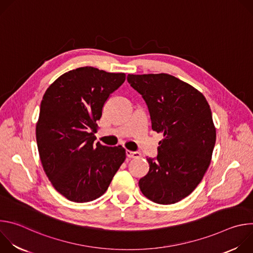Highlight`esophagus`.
I'll list each match as a JSON object with an SVG mask.
<instances>
[{"instance_id": "34e87169", "label": "esophagus", "mask_w": 253, "mask_h": 253, "mask_svg": "<svg viewBox=\"0 0 253 253\" xmlns=\"http://www.w3.org/2000/svg\"><path fill=\"white\" fill-rule=\"evenodd\" d=\"M126 155L128 158H140L141 154L139 152H134L131 150H126Z\"/></svg>"}]
</instances>
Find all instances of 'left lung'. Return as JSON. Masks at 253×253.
Wrapping results in <instances>:
<instances>
[{"mask_svg":"<svg viewBox=\"0 0 253 253\" xmlns=\"http://www.w3.org/2000/svg\"><path fill=\"white\" fill-rule=\"evenodd\" d=\"M127 80L145 100L153 131L164 136L157 157L147 158L140 190L155 203H176L197 187L210 165L216 130L209 104L197 89L169 74H129Z\"/></svg>","mask_w":253,"mask_h":253,"instance_id":"left-lung-1","label":"left lung"}]
</instances>
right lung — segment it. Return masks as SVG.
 Returning <instances> with one entry per match:
<instances>
[{
    "mask_svg": "<svg viewBox=\"0 0 253 253\" xmlns=\"http://www.w3.org/2000/svg\"><path fill=\"white\" fill-rule=\"evenodd\" d=\"M125 79L124 73L81 67L60 76L43 96L36 125L40 159L54 188L70 201L103 195L126 159L121 145L94 144L103 106Z\"/></svg>",
    "mask_w": 253,
    "mask_h": 253,
    "instance_id": "add662e5",
    "label": "right lung"
}]
</instances>
